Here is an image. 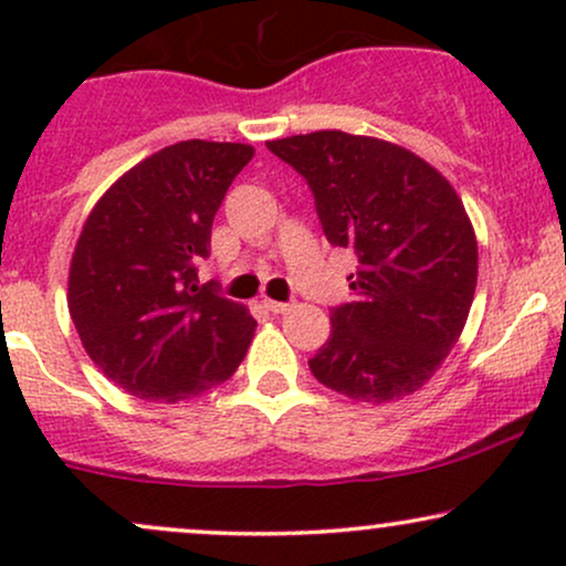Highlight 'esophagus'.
<instances>
[{
  "label": "esophagus",
  "instance_id": "34e87169",
  "mask_svg": "<svg viewBox=\"0 0 566 566\" xmlns=\"http://www.w3.org/2000/svg\"><path fill=\"white\" fill-rule=\"evenodd\" d=\"M263 305L271 311V314H287L292 308V303H279V301H271V297H265Z\"/></svg>",
  "mask_w": 566,
  "mask_h": 566
}]
</instances>
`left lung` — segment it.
Instances as JSON below:
<instances>
[{"label":"left lung","mask_w":566,"mask_h":566,"mask_svg":"<svg viewBox=\"0 0 566 566\" xmlns=\"http://www.w3.org/2000/svg\"><path fill=\"white\" fill-rule=\"evenodd\" d=\"M265 146L308 180L324 237L350 250L354 301L308 361L314 378L367 405L420 391L454 348L476 292L479 247L450 180L391 140L319 129Z\"/></svg>","instance_id":"8db88e82"}]
</instances>
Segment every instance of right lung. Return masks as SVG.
<instances>
[{"mask_svg": "<svg viewBox=\"0 0 566 566\" xmlns=\"http://www.w3.org/2000/svg\"><path fill=\"white\" fill-rule=\"evenodd\" d=\"M255 157L247 143L180 140L116 178L84 220L69 314L95 367L146 401L178 405L229 380L258 322L199 284L212 218Z\"/></svg>", "mask_w": 566, "mask_h": 566, "instance_id": "add662e5", "label": "right lung"}]
</instances>
